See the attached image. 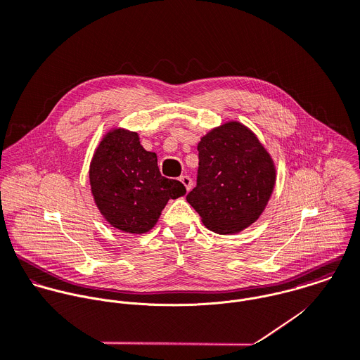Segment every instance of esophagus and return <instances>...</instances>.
I'll list each match as a JSON object with an SVG mask.
<instances>
[{"label":"esophagus","instance_id":"34e87169","mask_svg":"<svg viewBox=\"0 0 360 360\" xmlns=\"http://www.w3.org/2000/svg\"><path fill=\"white\" fill-rule=\"evenodd\" d=\"M179 181L184 184V186L186 188V191L189 192L191 191V188H192V179L188 176V175H182L181 178H179Z\"/></svg>","mask_w":360,"mask_h":360}]
</instances>
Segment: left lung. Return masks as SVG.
<instances>
[{"label": "left lung", "mask_w": 360, "mask_h": 360, "mask_svg": "<svg viewBox=\"0 0 360 360\" xmlns=\"http://www.w3.org/2000/svg\"><path fill=\"white\" fill-rule=\"evenodd\" d=\"M196 186L188 203L217 234H236L255 223L276 182V169L258 137L240 122L210 130L198 144Z\"/></svg>", "instance_id": "1"}]
</instances>
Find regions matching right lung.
Here are the masks:
<instances>
[{"mask_svg": "<svg viewBox=\"0 0 360 360\" xmlns=\"http://www.w3.org/2000/svg\"><path fill=\"white\" fill-rule=\"evenodd\" d=\"M96 207L115 229L143 234L158 221L169 199L186 193L176 179L161 175L157 154L140 144L139 134L124 129L108 131L89 165Z\"/></svg>", "mask_w": 360, "mask_h": 360, "instance_id": "add662e5", "label": "right lung"}]
</instances>
